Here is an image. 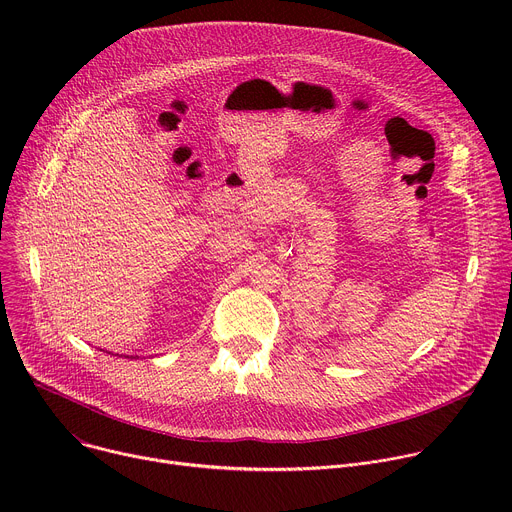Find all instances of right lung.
<instances>
[{
    "instance_id": "obj_1",
    "label": "right lung",
    "mask_w": 512,
    "mask_h": 512,
    "mask_svg": "<svg viewBox=\"0 0 512 512\" xmlns=\"http://www.w3.org/2000/svg\"><path fill=\"white\" fill-rule=\"evenodd\" d=\"M127 358H129V356H127ZM131 358H133V356H131Z\"/></svg>"
}]
</instances>
